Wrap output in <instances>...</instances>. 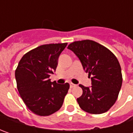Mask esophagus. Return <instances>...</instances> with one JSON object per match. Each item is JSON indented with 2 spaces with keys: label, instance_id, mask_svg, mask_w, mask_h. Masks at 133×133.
<instances>
[{
  "label": "esophagus",
  "instance_id": "34e87169",
  "mask_svg": "<svg viewBox=\"0 0 133 133\" xmlns=\"http://www.w3.org/2000/svg\"><path fill=\"white\" fill-rule=\"evenodd\" d=\"M77 85L76 84H72V83H70V87L71 88H72V87H75Z\"/></svg>",
  "mask_w": 133,
  "mask_h": 133
}]
</instances>
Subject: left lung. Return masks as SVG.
Instances as JSON below:
<instances>
[{
	"mask_svg": "<svg viewBox=\"0 0 133 133\" xmlns=\"http://www.w3.org/2000/svg\"><path fill=\"white\" fill-rule=\"evenodd\" d=\"M78 58L91 78V87L80 84L82 95L77 101L82 110L91 114H101L115 103L122 85L121 66L117 58L98 43L84 40L68 46Z\"/></svg>",
	"mask_w": 133,
	"mask_h": 133,
	"instance_id": "1",
	"label": "left lung"
}]
</instances>
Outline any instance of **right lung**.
<instances>
[{
    "mask_svg": "<svg viewBox=\"0 0 133 133\" xmlns=\"http://www.w3.org/2000/svg\"><path fill=\"white\" fill-rule=\"evenodd\" d=\"M67 44L41 45L26 53L15 70L17 87L24 104L33 113L47 116L62 107L69 84L51 82L60 54Z\"/></svg>",
    "mask_w": 133,
    "mask_h": 133,
    "instance_id": "1",
    "label": "right lung"
}]
</instances>
